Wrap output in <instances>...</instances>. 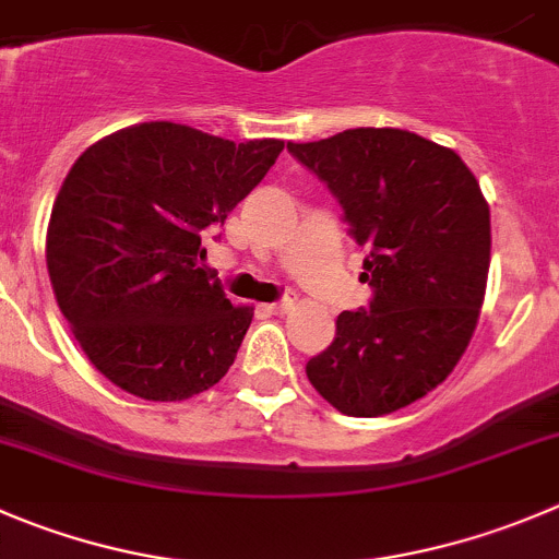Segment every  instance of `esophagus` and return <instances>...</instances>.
<instances>
[{"instance_id":"esophagus-1","label":"esophagus","mask_w":559,"mask_h":559,"mask_svg":"<svg viewBox=\"0 0 559 559\" xmlns=\"http://www.w3.org/2000/svg\"><path fill=\"white\" fill-rule=\"evenodd\" d=\"M290 307H294V296H283L280 301H271L269 310L274 312V316H283V312H288Z\"/></svg>"}]
</instances>
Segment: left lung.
I'll list each match as a JSON object with an SVG mask.
<instances>
[{
  "label": "left lung",
  "instance_id": "left-lung-1",
  "mask_svg": "<svg viewBox=\"0 0 559 559\" xmlns=\"http://www.w3.org/2000/svg\"><path fill=\"white\" fill-rule=\"evenodd\" d=\"M288 151L329 186L365 247L368 307L340 312L310 384L348 417H381L442 384L486 296L491 214L450 147L401 129H348Z\"/></svg>",
  "mask_w": 559,
  "mask_h": 559
}]
</instances>
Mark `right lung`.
I'll return each instance as SVG.
<instances>
[{
	"label": "right lung",
	"instance_id": "1",
	"mask_svg": "<svg viewBox=\"0 0 559 559\" xmlns=\"http://www.w3.org/2000/svg\"><path fill=\"white\" fill-rule=\"evenodd\" d=\"M283 147L140 123L76 158L51 209L46 265L62 316L111 384L186 401L230 370L252 307H233L197 258Z\"/></svg>",
	"mask_w": 559,
	"mask_h": 559
}]
</instances>
